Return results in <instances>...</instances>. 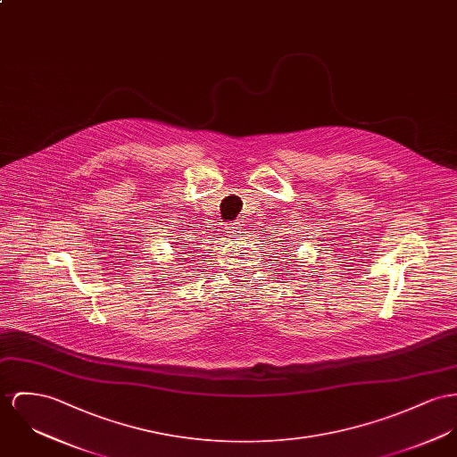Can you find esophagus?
<instances>
[{
	"instance_id": "obj_1",
	"label": "esophagus",
	"mask_w": 457,
	"mask_h": 457,
	"mask_svg": "<svg viewBox=\"0 0 457 457\" xmlns=\"http://www.w3.org/2000/svg\"><path fill=\"white\" fill-rule=\"evenodd\" d=\"M240 222H229L228 226H226V229H228V233H231V235H237V233H240Z\"/></svg>"
}]
</instances>
